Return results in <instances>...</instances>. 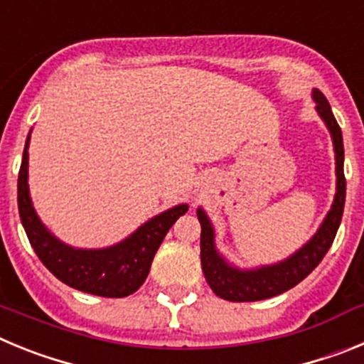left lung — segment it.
Returning <instances> with one entry per match:
<instances>
[{"mask_svg": "<svg viewBox=\"0 0 364 364\" xmlns=\"http://www.w3.org/2000/svg\"><path fill=\"white\" fill-rule=\"evenodd\" d=\"M314 100L317 112L328 125L332 133L333 147H336V173H337V193L333 198L332 210L328 211L323 226L314 235V239L302 246L297 253L290 259L282 260L279 264L264 266V268L250 269L242 272L233 266H230L222 259L215 250V233L211 228L210 218L205 217L202 210L197 211V217L200 220V262L204 277L210 284L215 295L220 299H226L231 302H252L262 301V299L275 297L279 294H284L290 288L297 286L302 279H306L314 272L323 257L326 255L330 246H332L336 233L339 230L341 217L345 210L346 197V178H345V147H343V134L341 127L333 117L332 107L328 104L326 96L321 91L314 89Z\"/></svg>", "mask_w": 364, "mask_h": 364, "instance_id": "8db88e82", "label": "left lung"}]
</instances>
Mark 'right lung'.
I'll use <instances>...</instances> for the list:
<instances>
[{"label":"right lung","instance_id":"obj_1","mask_svg":"<svg viewBox=\"0 0 364 364\" xmlns=\"http://www.w3.org/2000/svg\"><path fill=\"white\" fill-rule=\"evenodd\" d=\"M28 138L18 176L19 218L36 255L67 286L100 297H127L144 284L149 275L154 253L169 228L188 205H175L138 228L129 239L105 250H74L50 235L38 218L28 195Z\"/></svg>","mask_w":364,"mask_h":364}]
</instances>
